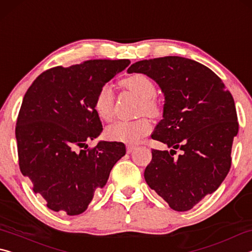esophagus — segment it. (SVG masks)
<instances>
[{
    "label": "esophagus",
    "instance_id": "1",
    "mask_svg": "<svg viewBox=\"0 0 252 252\" xmlns=\"http://www.w3.org/2000/svg\"><path fill=\"white\" fill-rule=\"evenodd\" d=\"M135 149V146H133V144H127L126 146V152L127 153H131L132 151H133Z\"/></svg>",
    "mask_w": 252,
    "mask_h": 252
}]
</instances>
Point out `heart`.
Masks as SVG:
<instances>
[{
	"instance_id": "heart-1",
	"label": "heart",
	"mask_w": 252,
	"mask_h": 252,
	"mask_svg": "<svg viewBox=\"0 0 252 252\" xmlns=\"http://www.w3.org/2000/svg\"><path fill=\"white\" fill-rule=\"evenodd\" d=\"M122 85L142 100V108L148 114L156 117L159 114V106L153 100L157 89L152 81L143 74H134L122 81ZM94 110L102 120L109 121L114 113V94L112 88L104 84L97 91L94 99ZM151 131V123L147 118L134 121H118L106 127L105 135L112 141L135 143L143 135Z\"/></svg>"
}]
</instances>
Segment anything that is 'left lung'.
<instances>
[{
	"mask_svg": "<svg viewBox=\"0 0 252 252\" xmlns=\"http://www.w3.org/2000/svg\"><path fill=\"white\" fill-rule=\"evenodd\" d=\"M127 73L148 75L164 95L151 138L171 150H152L144 179L173 210H190L218 189L231 167L239 130L231 93L209 67L181 57L143 60ZM176 148L183 153L173 157Z\"/></svg>",
	"mask_w": 252,
	"mask_h": 252,
	"instance_id": "1",
	"label": "left lung"
}]
</instances>
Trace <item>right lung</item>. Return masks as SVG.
<instances>
[{
	"instance_id": "obj_1",
	"label": "right lung",
	"mask_w": 252,
	"mask_h": 252,
	"mask_svg": "<svg viewBox=\"0 0 252 252\" xmlns=\"http://www.w3.org/2000/svg\"><path fill=\"white\" fill-rule=\"evenodd\" d=\"M130 60H90L40 74L25 93L15 136L21 172L53 211L78 216L126 155L122 142H88L102 132L94 99Z\"/></svg>"
}]
</instances>
